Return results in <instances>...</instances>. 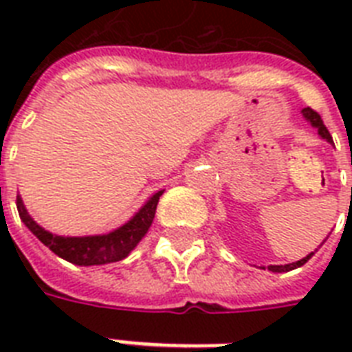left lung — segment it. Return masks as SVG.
Returning <instances> with one entry per match:
<instances>
[{"mask_svg": "<svg viewBox=\"0 0 352 352\" xmlns=\"http://www.w3.org/2000/svg\"><path fill=\"white\" fill-rule=\"evenodd\" d=\"M303 117L311 122L312 126L318 127V133H320L323 138H327L329 142L334 144L333 137H331V133H329V129L325 127V124H323L322 117L318 115V111H314L312 107H305V109H303ZM312 256H314V252H312V254H309L307 257H303V259H300V261L289 263V265H270V267H268V270H272V272H289V270H294V268L301 267V265H305V263L309 261Z\"/></svg>", "mask_w": 352, "mask_h": 352, "instance_id": "left-lung-1", "label": "left lung"}]
</instances>
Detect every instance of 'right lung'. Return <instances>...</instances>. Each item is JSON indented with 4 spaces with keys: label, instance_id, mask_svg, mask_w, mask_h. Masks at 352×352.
<instances>
[{
    "label": "right lung",
    "instance_id": "1",
    "mask_svg": "<svg viewBox=\"0 0 352 352\" xmlns=\"http://www.w3.org/2000/svg\"><path fill=\"white\" fill-rule=\"evenodd\" d=\"M160 195H162V192L155 193L153 197L140 208V212L129 223L120 226L118 230L106 235H91V237H60V235L49 234L30 219V215L27 214L19 197H16V206H18V214L25 226L47 248H51L56 256H60L65 261L89 267V265H106V263L120 261L137 246L138 241L142 239L151 226Z\"/></svg>",
    "mask_w": 352,
    "mask_h": 352
}]
</instances>
